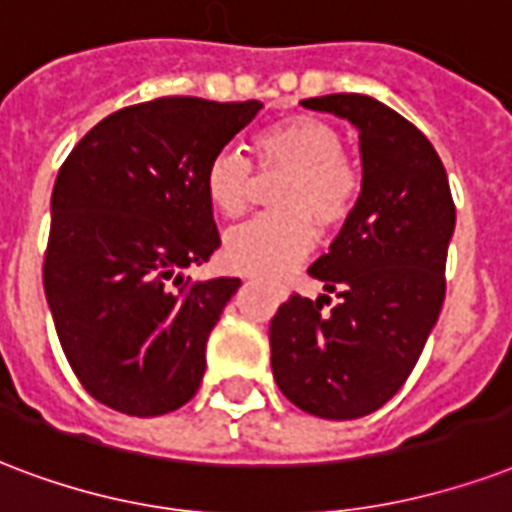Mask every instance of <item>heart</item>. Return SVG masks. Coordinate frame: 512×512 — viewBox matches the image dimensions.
Wrapping results in <instances>:
<instances>
[{
  "instance_id": "1",
  "label": "heart",
  "mask_w": 512,
  "mask_h": 512,
  "mask_svg": "<svg viewBox=\"0 0 512 512\" xmlns=\"http://www.w3.org/2000/svg\"><path fill=\"white\" fill-rule=\"evenodd\" d=\"M255 158L263 174H284L273 193V209L230 230L222 257L233 271L279 273L314 247L317 233L343 228L362 193V174L343 152V136L327 120L284 117L255 134ZM255 174L244 155L214 152L204 171V193L228 220L247 212Z\"/></svg>"
}]
</instances>
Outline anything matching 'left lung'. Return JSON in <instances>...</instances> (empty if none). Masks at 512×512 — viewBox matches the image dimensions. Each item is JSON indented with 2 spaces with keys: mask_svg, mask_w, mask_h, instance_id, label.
Segmentation results:
<instances>
[{
  "mask_svg": "<svg viewBox=\"0 0 512 512\" xmlns=\"http://www.w3.org/2000/svg\"><path fill=\"white\" fill-rule=\"evenodd\" d=\"M360 131L362 193L308 273L319 300L292 295L271 319L282 395L319 419H360L397 395L438 322L456 209L438 152L395 109L362 93L300 101Z\"/></svg>",
  "mask_w": 512,
  "mask_h": 512,
  "instance_id": "1",
  "label": "left lung"
}]
</instances>
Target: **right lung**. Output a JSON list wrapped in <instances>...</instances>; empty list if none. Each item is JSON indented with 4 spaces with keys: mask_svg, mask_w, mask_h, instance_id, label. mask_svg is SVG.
<instances>
[{
    "mask_svg": "<svg viewBox=\"0 0 512 512\" xmlns=\"http://www.w3.org/2000/svg\"><path fill=\"white\" fill-rule=\"evenodd\" d=\"M260 109L195 96L117 109L58 171L45 298L74 376L107 408L163 416L198 392L209 333L241 279L182 271L220 247L206 163Z\"/></svg>",
    "mask_w": 512,
    "mask_h": 512,
    "instance_id": "1",
    "label": "right lung"
}]
</instances>
